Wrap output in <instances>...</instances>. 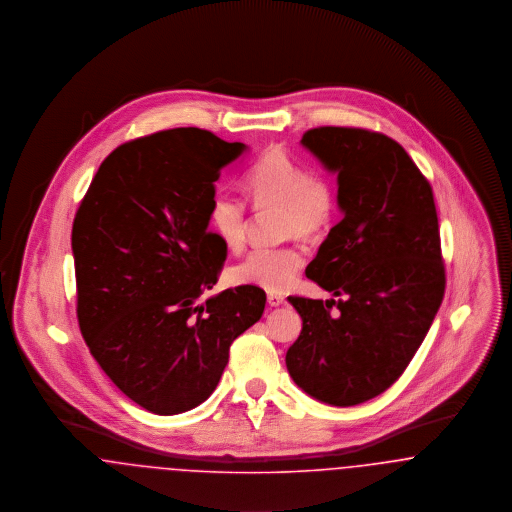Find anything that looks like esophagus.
Listing matches in <instances>:
<instances>
[{
  "label": "esophagus",
  "mask_w": 512,
  "mask_h": 512,
  "mask_svg": "<svg viewBox=\"0 0 512 512\" xmlns=\"http://www.w3.org/2000/svg\"><path fill=\"white\" fill-rule=\"evenodd\" d=\"M285 302V296L281 295V293H268V304L269 306H281Z\"/></svg>",
  "instance_id": "34e87169"
}]
</instances>
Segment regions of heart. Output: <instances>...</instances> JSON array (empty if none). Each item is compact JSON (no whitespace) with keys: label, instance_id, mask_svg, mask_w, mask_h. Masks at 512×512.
<instances>
[{"label":"heart","instance_id":"1","mask_svg":"<svg viewBox=\"0 0 512 512\" xmlns=\"http://www.w3.org/2000/svg\"><path fill=\"white\" fill-rule=\"evenodd\" d=\"M244 192L260 214L277 212V231L283 239L318 243L331 231L339 198L337 187L322 171L308 169L285 148H269L244 173ZM210 227L225 248L239 252L246 243L250 219L243 200L217 192L208 212ZM304 266L302 252L295 246L252 250L229 269L233 285L260 287L269 293L289 289Z\"/></svg>","mask_w":512,"mask_h":512}]
</instances>
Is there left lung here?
<instances>
[{
  "label": "left lung",
  "mask_w": 512,
  "mask_h": 512,
  "mask_svg": "<svg viewBox=\"0 0 512 512\" xmlns=\"http://www.w3.org/2000/svg\"><path fill=\"white\" fill-rule=\"evenodd\" d=\"M302 144L337 171L343 210L306 275L343 298H289L302 331L285 362L314 399L352 406L403 376L441 306L445 264L433 190L383 133L318 127Z\"/></svg>",
  "instance_id": "1"
}]
</instances>
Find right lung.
Masks as SVG:
<instances>
[{"instance_id":"obj_1","label":"right lung","mask_w":512,"mask_h":512,"mask_svg":"<svg viewBox=\"0 0 512 512\" xmlns=\"http://www.w3.org/2000/svg\"><path fill=\"white\" fill-rule=\"evenodd\" d=\"M243 150L196 127L129 140L102 162L73 221L82 337L109 379L160 416L204 403L231 343L264 314L260 287L206 298L227 258L208 231L214 183Z\"/></svg>"}]
</instances>
